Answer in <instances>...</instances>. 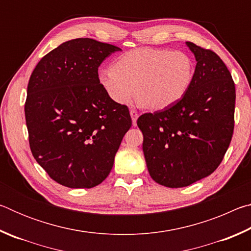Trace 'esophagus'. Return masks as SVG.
<instances>
[{"mask_svg":"<svg viewBox=\"0 0 251 251\" xmlns=\"http://www.w3.org/2000/svg\"><path fill=\"white\" fill-rule=\"evenodd\" d=\"M130 116H131V121H133V125L136 126V122H137V118L139 116V114L136 112L135 109L130 110Z\"/></svg>","mask_w":251,"mask_h":251,"instance_id":"1","label":"esophagus"}]
</instances>
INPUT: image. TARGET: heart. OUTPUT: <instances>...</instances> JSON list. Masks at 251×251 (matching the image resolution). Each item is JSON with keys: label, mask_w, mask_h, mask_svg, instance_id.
<instances>
[{"label": "heart", "mask_w": 251, "mask_h": 251, "mask_svg": "<svg viewBox=\"0 0 251 251\" xmlns=\"http://www.w3.org/2000/svg\"><path fill=\"white\" fill-rule=\"evenodd\" d=\"M194 72L192 57L182 50L144 48L122 55L115 66L100 69L99 79L115 103H130L138 92L146 107L163 109L184 97Z\"/></svg>", "instance_id": "1"}]
</instances>
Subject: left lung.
I'll list each match as a JSON object with an SVG mask.
<instances>
[{
  "label": "left lung",
  "mask_w": 251,
  "mask_h": 251,
  "mask_svg": "<svg viewBox=\"0 0 251 251\" xmlns=\"http://www.w3.org/2000/svg\"><path fill=\"white\" fill-rule=\"evenodd\" d=\"M197 64L189 90L177 103L138 117L148 172L158 184L179 188L214 173L235 127V83L211 50L187 42Z\"/></svg>",
  "instance_id": "1"
}]
</instances>
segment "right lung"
<instances>
[{"mask_svg":"<svg viewBox=\"0 0 251 251\" xmlns=\"http://www.w3.org/2000/svg\"><path fill=\"white\" fill-rule=\"evenodd\" d=\"M117 50L87 37L67 41L42 57L29 77L24 106L29 147L63 186L100 185L130 128L128 107L110 100L99 79L101 62Z\"/></svg>","mask_w":251,"mask_h":251,"instance_id":"1","label":"right lung"}]
</instances>
